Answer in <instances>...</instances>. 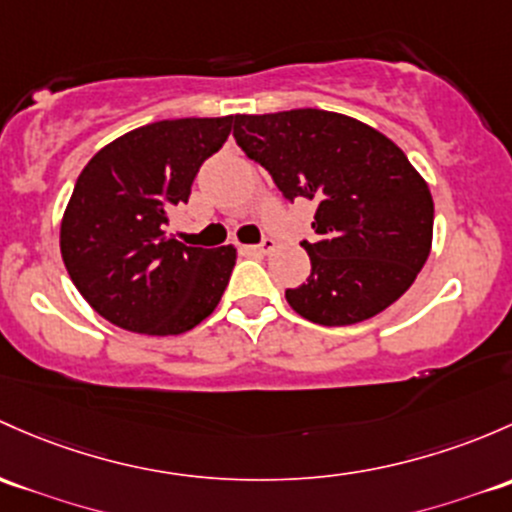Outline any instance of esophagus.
<instances>
[{
    "instance_id": "obj_1",
    "label": "esophagus",
    "mask_w": 512,
    "mask_h": 512,
    "mask_svg": "<svg viewBox=\"0 0 512 512\" xmlns=\"http://www.w3.org/2000/svg\"><path fill=\"white\" fill-rule=\"evenodd\" d=\"M245 250L250 252V255H267V252L274 250V240L272 238H262L260 245H250V247H245Z\"/></svg>"
}]
</instances>
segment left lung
<instances>
[{
  "label": "left lung",
  "instance_id": "8db88e82",
  "mask_svg": "<svg viewBox=\"0 0 512 512\" xmlns=\"http://www.w3.org/2000/svg\"><path fill=\"white\" fill-rule=\"evenodd\" d=\"M233 137L289 203L316 201L311 274L289 306L321 326H351L397 301L432 247L434 203L395 142L326 110L235 115Z\"/></svg>",
  "mask_w": 512,
  "mask_h": 512
}]
</instances>
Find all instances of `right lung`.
I'll return each mask as SVG.
<instances>
[{"mask_svg": "<svg viewBox=\"0 0 512 512\" xmlns=\"http://www.w3.org/2000/svg\"><path fill=\"white\" fill-rule=\"evenodd\" d=\"M235 117L161 120L100 149L75 181L61 255L83 299L110 324L149 336L191 331L213 314L235 267L233 247H186L166 235L198 169Z\"/></svg>", "mask_w": 512, "mask_h": 512, "instance_id": "1", "label": "right lung"}]
</instances>
